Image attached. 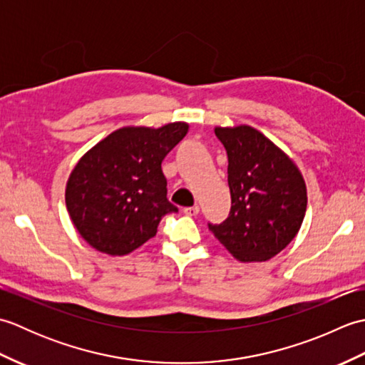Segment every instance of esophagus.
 I'll list each match as a JSON object with an SVG mask.
<instances>
[{
    "label": "esophagus",
    "mask_w": 365,
    "mask_h": 365,
    "mask_svg": "<svg viewBox=\"0 0 365 365\" xmlns=\"http://www.w3.org/2000/svg\"><path fill=\"white\" fill-rule=\"evenodd\" d=\"M183 213L187 216H196L199 215V205H192V207H185Z\"/></svg>",
    "instance_id": "1"
}]
</instances>
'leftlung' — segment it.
<instances>
[{
	"label": "left lung",
	"mask_w": 365,
	"mask_h": 365,
	"mask_svg": "<svg viewBox=\"0 0 365 365\" xmlns=\"http://www.w3.org/2000/svg\"><path fill=\"white\" fill-rule=\"evenodd\" d=\"M215 135L227 152L232 205L227 218L208 229L237 260L265 262L298 234L307 207L304 178L252 127H216Z\"/></svg>",
	"instance_id": "obj_1"
}]
</instances>
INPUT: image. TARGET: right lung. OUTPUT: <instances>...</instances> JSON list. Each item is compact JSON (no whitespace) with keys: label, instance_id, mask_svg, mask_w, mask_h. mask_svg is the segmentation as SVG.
Segmentation results:
<instances>
[{"label":"right lung","instance_id":"add662e5","mask_svg":"<svg viewBox=\"0 0 365 365\" xmlns=\"http://www.w3.org/2000/svg\"><path fill=\"white\" fill-rule=\"evenodd\" d=\"M188 133V123L123 127L84 155L68 177L67 212L97 251L128 254L157 235L170 204L161 161Z\"/></svg>","mask_w":365,"mask_h":365}]
</instances>
